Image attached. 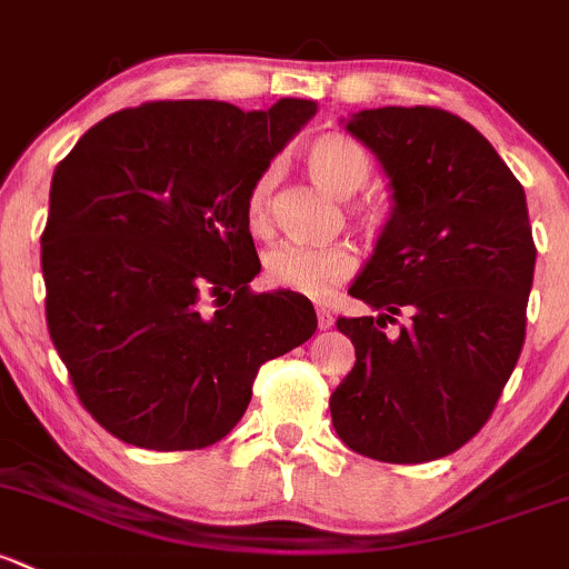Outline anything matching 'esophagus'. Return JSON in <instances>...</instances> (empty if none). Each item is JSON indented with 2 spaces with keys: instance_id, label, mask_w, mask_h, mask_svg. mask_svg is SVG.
<instances>
[{
  "instance_id": "1",
  "label": "esophagus",
  "mask_w": 569,
  "mask_h": 569,
  "mask_svg": "<svg viewBox=\"0 0 569 569\" xmlns=\"http://www.w3.org/2000/svg\"><path fill=\"white\" fill-rule=\"evenodd\" d=\"M316 319H319V330H330V327L335 325L332 310H327V308H316Z\"/></svg>"
}]
</instances>
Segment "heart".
<instances>
[{"label": "heart", "instance_id": "b5f03b06", "mask_svg": "<svg viewBox=\"0 0 569 569\" xmlns=\"http://www.w3.org/2000/svg\"><path fill=\"white\" fill-rule=\"evenodd\" d=\"M305 166L310 177L335 196H355L368 184L370 154L349 136L325 133L313 139L305 149ZM269 218V174L253 179V184L244 193V223L250 231H261ZM362 218L368 226L381 223V209L376 204H365ZM360 269L355 248L343 242L335 244H302V242H280L267 250L264 256V278L269 286L280 291H295V295L310 297V300H325L338 286L351 280Z\"/></svg>", "mask_w": 569, "mask_h": 569}]
</instances>
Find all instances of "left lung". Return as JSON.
Instances as JSON below:
<instances>
[{
    "mask_svg": "<svg viewBox=\"0 0 569 569\" xmlns=\"http://www.w3.org/2000/svg\"><path fill=\"white\" fill-rule=\"evenodd\" d=\"M346 128L379 154L395 209L340 316L357 362L330 398L360 456L426 463L480 433L521 357L537 248L521 182L486 136L436 106L360 111ZM410 319L398 333L386 325Z\"/></svg>",
    "mask_w": 569,
    "mask_h": 569,
    "instance_id": "1",
    "label": "left lung"
}]
</instances>
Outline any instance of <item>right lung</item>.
I'll return each mask as SVG.
<instances>
[{
	"mask_svg": "<svg viewBox=\"0 0 569 569\" xmlns=\"http://www.w3.org/2000/svg\"><path fill=\"white\" fill-rule=\"evenodd\" d=\"M313 113L295 98L250 113L152 100L59 160L40 237L48 335L83 409L124 445H214L261 365L316 332L305 297L250 289L261 261L244 223L253 179Z\"/></svg>",
	"mask_w": 569,
	"mask_h": 569,
	"instance_id": "add662e5",
	"label": "right lung"
}]
</instances>
